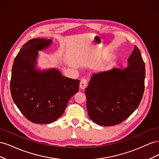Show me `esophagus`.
<instances>
[{
  "mask_svg": "<svg viewBox=\"0 0 159 159\" xmlns=\"http://www.w3.org/2000/svg\"><path fill=\"white\" fill-rule=\"evenodd\" d=\"M88 85V80L86 79H82L80 81V87L81 89H85Z\"/></svg>",
  "mask_w": 159,
  "mask_h": 159,
  "instance_id": "1",
  "label": "esophagus"
}]
</instances>
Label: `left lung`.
I'll return each instance as SVG.
<instances>
[{
    "label": "left lung",
    "instance_id": "left-lung-1",
    "mask_svg": "<svg viewBox=\"0 0 159 159\" xmlns=\"http://www.w3.org/2000/svg\"><path fill=\"white\" fill-rule=\"evenodd\" d=\"M127 61L125 68L94 74L85 90L88 115L99 125L121 123L135 111L142 99L145 66L136 46Z\"/></svg>",
    "mask_w": 159,
    "mask_h": 159
}]
</instances>
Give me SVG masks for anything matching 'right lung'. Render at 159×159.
I'll list each match as a JSON object with an SVG mask.
<instances>
[{"mask_svg":"<svg viewBox=\"0 0 159 159\" xmlns=\"http://www.w3.org/2000/svg\"><path fill=\"white\" fill-rule=\"evenodd\" d=\"M52 43L34 38L23 45L14 59L11 80L12 99L29 121L37 124L54 122L63 115L70 99L78 93L80 80L62 75L56 68L36 67L38 51Z\"/></svg>","mask_w":159,"mask_h":159,"instance_id":"right-lung-1","label":"right lung"}]
</instances>
